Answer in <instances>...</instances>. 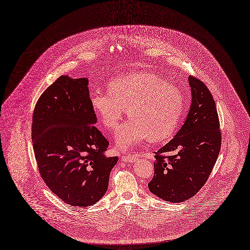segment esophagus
Wrapping results in <instances>:
<instances>
[{
	"label": "esophagus",
	"instance_id": "obj_1",
	"mask_svg": "<svg viewBox=\"0 0 250 250\" xmlns=\"http://www.w3.org/2000/svg\"><path fill=\"white\" fill-rule=\"evenodd\" d=\"M121 159L124 162H133L134 160H135V156L131 155V154H127V155H123Z\"/></svg>",
	"mask_w": 250,
	"mask_h": 250
}]
</instances>
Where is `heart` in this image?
Segmentation results:
<instances>
[{
	"mask_svg": "<svg viewBox=\"0 0 250 250\" xmlns=\"http://www.w3.org/2000/svg\"><path fill=\"white\" fill-rule=\"evenodd\" d=\"M107 89L108 93H91L90 104L102 125L111 131L118 127L127 109L131 118L116 135L121 150L148 137L158 142L173 135L185 107L178 87L157 74L137 72L113 79Z\"/></svg>",
	"mask_w": 250,
	"mask_h": 250,
	"instance_id": "1",
	"label": "heart"
}]
</instances>
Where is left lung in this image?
I'll return each instance as SVG.
<instances>
[{
    "label": "left lung",
    "mask_w": 250,
    "mask_h": 250,
    "mask_svg": "<svg viewBox=\"0 0 250 250\" xmlns=\"http://www.w3.org/2000/svg\"><path fill=\"white\" fill-rule=\"evenodd\" d=\"M192 104L176 136L155 152L149 190L161 199L185 201L204 186L221 148L219 117L213 96L194 76L188 77Z\"/></svg>",
    "instance_id": "left-lung-1"
}]
</instances>
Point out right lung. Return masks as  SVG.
Returning <instances> with one entry per match:
<instances>
[{
	"label": "right lung",
	"mask_w": 250,
	"mask_h": 250,
	"mask_svg": "<svg viewBox=\"0 0 250 250\" xmlns=\"http://www.w3.org/2000/svg\"><path fill=\"white\" fill-rule=\"evenodd\" d=\"M88 80L60 76L37 101L32 141L40 175L71 206L87 207L106 193L118 157H107L109 141L94 124Z\"/></svg>",
	"instance_id": "obj_1"
}]
</instances>
